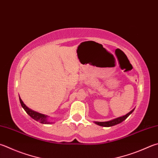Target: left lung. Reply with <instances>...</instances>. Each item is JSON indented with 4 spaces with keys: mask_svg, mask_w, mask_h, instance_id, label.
I'll list each match as a JSON object with an SVG mask.
<instances>
[{
    "mask_svg": "<svg viewBox=\"0 0 158 158\" xmlns=\"http://www.w3.org/2000/svg\"><path fill=\"white\" fill-rule=\"evenodd\" d=\"M135 109H133V110H131L129 113H128L127 114L124 115L123 116H121V117H119L117 118H115L114 120H111L110 121H107V122H94L95 123L98 125L101 126V127H112V126H114L116 125V124H120L122 122H123L124 120H126V119L129 117V116L132 114L133 111H134Z\"/></svg>",
    "mask_w": 158,
    "mask_h": 158,
    "instance_id": "obj_1",
    "label": "left lung"
}]
</instances>
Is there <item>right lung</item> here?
<instances>
[{"label":"right lung","mask_w":158,"mask_h":158,"mask_svg":"<svg viewBox=\"0 0 158 158\" xmlns=\"http://www.w3.org/2000/svg\"><path fill=\"white\" fill-rule=\"evenodd\" d=\"M19 100H20V105H21L23 108L25 109V111H26L27 114L29 116H31V118H32L34 120L39 122V123L41 124H49L53 123H51V122H49L48 120H47V117H48L47 115L40 114V113L34 111H33V110H31V109L28 108V107L25 104H24V102H23V100H21V98H20V96H19Z\"/></svg>","instance_id":"1"}]
</instances>
